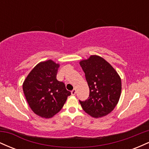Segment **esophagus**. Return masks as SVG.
Here are the masks:
<instances>
[{
	"label": "esophagus",
	"mask_w": 149,
	"mask_h": 149,
	"mask_svg": "<svg viewBox=\"0 0 149 149\" xmlns=\"http://www.w3.org/2000/svg\"><path fill=\"white\" fill-rule=\"evenodd\" d=\"M76 90H73L72 91H71V95H76Z\"/></svg>",
	"instance_id": "1"
}]
</instances>
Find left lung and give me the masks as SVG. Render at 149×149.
I'll return each mask as SVG.
<instances>
[{
  "mask_svg": "<svg viewBox=\"0 0 149 149\" xmlns=\"http://www.w3.org/2000/svg\"><path fill=\"white\" fill-rule=\"evenodd\" d=\"M90 88L85 101L79 100L87 113L100 118L110 113L117 105L121 93V79L112 66L97 55L80 61Z\"/></svg>",
  "mask_w": 149,
  "mask_h": 149,
  "instance_id": "8db88e82",
  "label": "left lung"
}]
</instances>
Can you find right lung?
<instances>
[{
	"label": "right lung",
	"mask_w": 149,
	"mask_h": 149,
	"mask_svg": "<svg viewBox=\"0 0 149 149\" xmlns=\"http://www.w3.org/2000/svg\"><path fill=\"white\" fill-rule=\"evenodd\" d=\"M59 64L52 60L42 61L32 69L23 83L26 100L38 116L52 118L62 109L71 92L63 82L58 81Z\"/></svg>",
	"instance_id": "1"
}]
</instances>
